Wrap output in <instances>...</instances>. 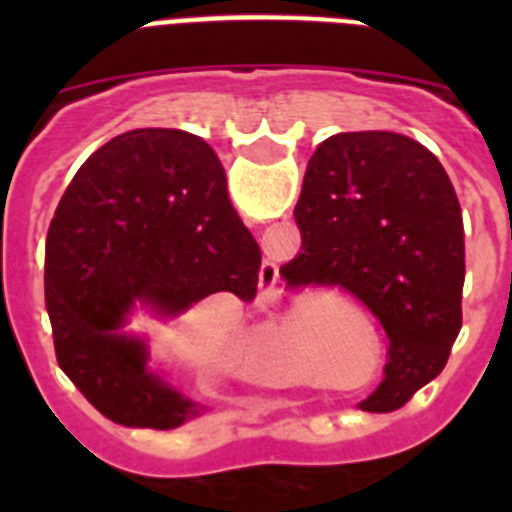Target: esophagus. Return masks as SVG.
I'll use <instances>...</instances> for the list:
<instances>
[{"instance_id": "1", "label": "esophagus", "mask_w": 512, "mask_h": 512, "mask_svg": "<svg viewBox=\"0 0 512 512\" xmlns=\"http://www.w3.org/2000/svg\"><path fill=\"white\" fill-rule=\"evenodd\" d=\"M277 277H279L277 264H274V261H264V264H261V282L274 284L277 282Z\"/></svg>"}]
</instances>
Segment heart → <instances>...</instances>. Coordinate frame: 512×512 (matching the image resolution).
I'll list each match as a JSON object with an SVG mask.
<instances>
[{
    "instance_id": "b5f03b06",
    "label": "heart",
    "mask_w": 512,
    "mask_h": 512,
    "mask_svg": "<svg viewBox=\"0 0 512 512\" xmlns=\"http://www.w3.org/2000/svg\"><path fill=\"white\" fill-rule=\"evenodd\" d=\"M261 359L269 361V364H274V366L289 364L287 354H284V343L277 333H269V336H266V341L261 343Z\"/></svg>"
}]
</instances>
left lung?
<instances>
[{
	"instance_id": "left-lung-1",
	"label": "left lung",
	"mask_w": 512,
	"mask_h": 512,
	"mask_svg": "<svg viewBox=\"0 0 512 512\" xmlns=\"http://www.w3.org/2000/svg\"><path fill=\"white\" fill-rule=\"evenodd\" d=\"M295 220L302 251L279 274L372 312L390 361L361 410L402 408L441 374L461 330L464 220L449 174L405 135H333L307 164Z\"/></svg>"
}]
</instances>
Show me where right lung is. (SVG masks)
I'll use <instances>...</instances> for the list:
<instances>
[{"instance_id": "add662e5", "label": "right lung", "mask_w": 512, "mask_h": 512, "mask_svg": "<svg viewBox=\"0 0 512 512\" xmlns=\"http://www.w3.org/2000/svg\"><path fill=\"white\" fill-rule=\"evenodd\" d=\"M261 251L228 200L220 158L184 130L140 128L76 171L45 238L56 359L112 423L171 431L200 405L146 366L122 325L135 305L179 315L215 292L251 302Z\"/></svg>"}]
</instances>
